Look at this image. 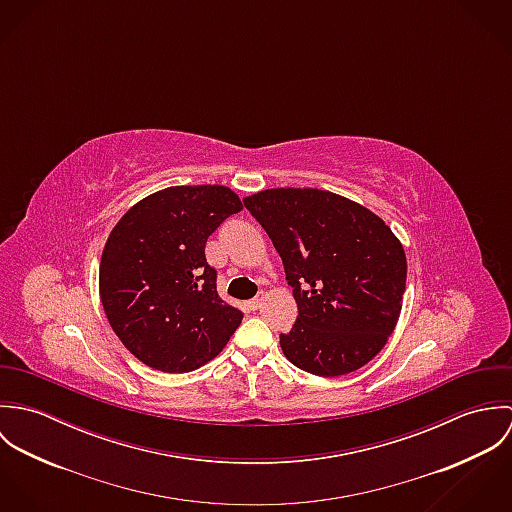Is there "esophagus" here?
Instances as JSON below:
<instances>
[{
	"label": "esophagus",
	"mask_w": 512,
	"mask_h": 512,
	"mask_svg": "<svg viewBox=\"0 0 512 512\" xmlns=\"http://www.w3.org/2000/svg\"><path fill=\"white\" fill-rule=\"evenodd\" d=\"M246 305H248L252 311H256V309L262 305V297H254V299H250Z\"/></svg>",
	"instance_id": "obj_1"
}]
</instances>
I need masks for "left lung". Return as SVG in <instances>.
<instances>
[{"label":"left lung","instance_id":"8db88e82","mask_svg":"<svg viewBox=\"0 0 512 512\" xmlns=\"http://www.w3.org/2000/svg\"><path fill=\"white\" fill-rule=\"evenodd\" d=\"M282 256L297 319L280 345L292 365L341 376L372 361L392 335L406 290V254L363 205L321 189L244 197Z\"/></svg>","mask_w":512,"mask_h":512}]
</instances>
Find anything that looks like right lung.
<instances>
[{"label":"right lung","mask_w":512,"mask_h":512,"mask_svg":"<svg viewBox=\"0 0 512 512\" xmlns=\"http://www.w3.org/2000/svg\"><path fill=\"white\" fill-rule=\"evenodd\" d=\"M242 211L224 185H177L147 195L112 228L100 260L110 327L144 365L189 372L213 361L242 321L220 299L207 238Z\"/></svg>","instance_id":"right-lung-1"}]
</instances>
